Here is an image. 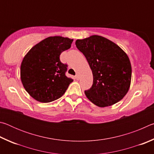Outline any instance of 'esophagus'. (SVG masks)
Returning a JSON list of instances; mask_svg holds the SVG:
<instances>
[{"mask_svg":"<svg viewBox=\"0 0 154 154\" xmlns=\"http://www.w3.org/2000/svg\"><path fill=\"white\" fill-rule=\"evenodd\" d=\"M79 78H80V75H79V73H77V74H76V75H75V79H77V80H79Z\"/></svg>","mask_w":154,"mask_h":154,"instance_id":"obj_1","label":"esophagus"}]
</instances>
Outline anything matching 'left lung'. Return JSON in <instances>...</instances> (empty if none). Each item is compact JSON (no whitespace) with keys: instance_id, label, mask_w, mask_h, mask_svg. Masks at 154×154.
<instances>
[{"instance_id":"1","label":"left lung","mask_w":154,"mask_h":154,"mask_svg":"<svg viewBox=\"0 0 154 154\" xmlns=\"http://www.w3.org/2000/svg\"><path fill=\"white\" fill-rule=\"evenodd\" d=\"M75 45L92 71L93 84L85 91L87 98L100 107L121 100L131 82L132 67L127 54L115 43L98 35L77 39Z\"/></svg>"}]
</instances>
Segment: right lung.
I'll return each instance as SVG.
<instances>
[{
	"label": "right lung",
	"instance_id": "obj_1",
	"mask_svg": "<svg viewBox=\"0 0 154 154\" xmlns=\"http://www.w3.org/2000/svg\"><path fill=\"white\" fill-rule=\"evenodd\" d=\"M73 39L49 36L36 44L26 54L21 64L20 77L25 90L36 100L50 103L64 94L73 82L66 76L67 65L60 56L69 49Z\"/></svg>",
	"mask_w": 154,
	"mask_h": 154
}]
</instances>
